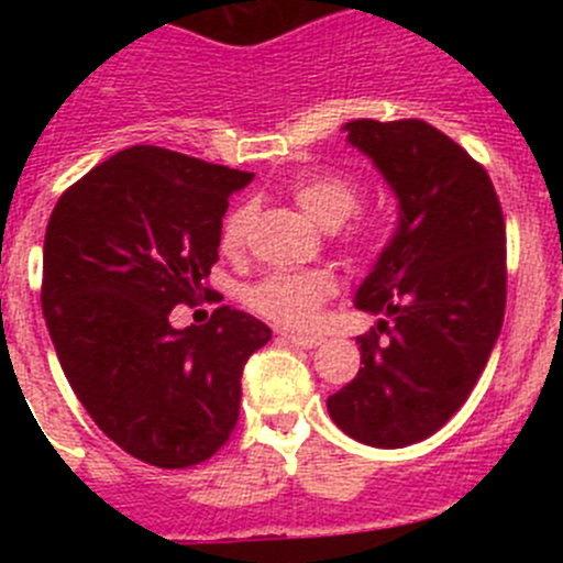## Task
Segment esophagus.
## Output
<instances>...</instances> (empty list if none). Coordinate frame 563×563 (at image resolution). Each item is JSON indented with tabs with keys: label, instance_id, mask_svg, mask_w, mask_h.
Returning <instances> with one entry per match:
<instances>
[{
	"label": "esophagus",
	"instance_id": "34e87169",
	"mask_svg": "<svg viewBox=\"0 0 563 563\" xmlns=\"http://www.w3.org/2000/svg\"><path fill=\"white\" fill-rule=\"evenodd\" d=\"M283 338L288 340L291 345H299V349H316V345L323 343V338L318 334H297V332H286Z\"/></svg>",
	"mask_w": 563,
	"mask_h": 563
}]
</instances>
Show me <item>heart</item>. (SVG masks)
<instances>
[{"label": "heart", "mask_w": 563, "mask_h": 563, "mask_svg": "<svg viewBox=\"0 0 563 563\" xmlns=\"http://www.w3.org/2000/svg\"><path fill=\"white\" fill-rule=\"evenodd\" d=\"M288 192L316 223L327 225V229L345 223L362 201L360 185L349 174L332 172V168L299 172L288 181ZM250 220H253V207L247 201L231 207L223 220V229H220V247L225 253H240L245 247ZM356 240L360 236L351 234V242ZM334 291H338V280L329 269H277L250 288L247 302L255 313L286 323V327H313L318 308Z\"/></svg>", "instance_id": "heart-1"}]
</instances>
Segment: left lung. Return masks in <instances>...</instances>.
Segmentation results:
<instances>
[{
  "instance_id": "left-lung-1",
  "label": "left lung",
  "mask_w": 563,
  "mask_h": 563,
  "mask_svg": "<svg viewBox=\"0 0 563 563\" xmlns=\"http://www.w3.org/2000/svg\"><path fill=\"white\" fill-rule=\"evenodd\" d=\"M343 130L400 218L354 297L393 327L382 318L356 338L360 373L327 408L360 444L400 450L444 428L490 360L507 308V225L485 168L433 124L354 119Z\"/></svg>"
}]
</instances>
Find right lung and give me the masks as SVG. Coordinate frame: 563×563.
Instances as JSON below:
<instances>
[{
    "label": "right lung",
    "mask_w": 563,
    "mask_h": 563,
    "mask_svg": "<svg viewBox=\"0 0 563 563\" xmlns=\"http://www.w3.org/2000/svg\"><path fill=\"white\" fill-rule=\"evenodd\" d=\"M250 179L130 146L67 187L45 229L40 302L62 371L108 439L157 468L203 463L229 441L245 362L272 340L229 305L203 327L168 321L214 297L229 196Z\"/></svg>",
    "instance_id": "add662e5"
}]
</instances>
